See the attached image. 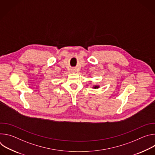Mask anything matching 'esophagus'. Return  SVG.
Instances as JSON below:
<instances>
[{"label": "esophagus", "instance_id": "esophagus-1", "mask_svg": "<svg viewBox=\"0 0 155 155\" xmlns=\"http://www.w3.org/2000/svg\"><path fill=\"white\" fill-rule=\"evenodd\" d=\"M75 71H76L75 69H72V72H75Z\"/></svg>", "mask_w": 155, "mask_h": 155}]
</instances>
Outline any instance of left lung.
<instances>
[{"mask_svg": "<svg viewBox=\"0 0 155 155\" xmlns=\"http://www.w3.org/2000/svg\"><path fill=\"white\" fill-rule=\"evenodd\" d=\"M94 87V88H98L99 86H95Z\"/></svg>", "mask_w": 155, "mask_h": 155, "instance_id": "8db88e82", "label": "left lung"}]
</instances>
